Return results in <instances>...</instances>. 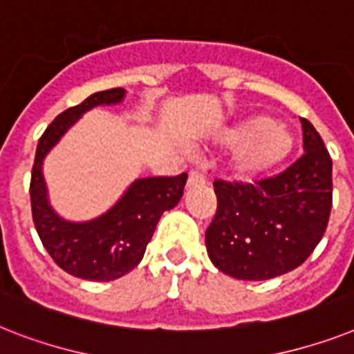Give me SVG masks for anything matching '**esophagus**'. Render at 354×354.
Here are the masks:
<instances>
[{
    "label": "esophagus",
    "mask_w": 354,
    "mask_h": 354,
    "mask_svg": "<svg viewBox=\"0 0 354 354\" xmlns=\"http://www.w3.org/2000/svg\"><path fill=\"white\" fill-rule=\"evenodd\" d=\"M202 183H205V176H203L202 172L192 171L191 174H189V182H187V185L192 187V185H202Z\"/></svg>",
    "instance_id": "1"
}]
</instances>
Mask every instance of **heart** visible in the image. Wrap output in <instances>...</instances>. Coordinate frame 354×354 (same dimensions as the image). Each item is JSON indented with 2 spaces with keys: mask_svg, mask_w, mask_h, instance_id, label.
Listing matches in <instances>:
<instances>
[{
  "mask_svg": "<svg viewBox=\"0 0 354 354\" xmlns=\"http://www.w3.org/2000/svg\"><path fill=\"white\" fill-rule=\"evenodd\" d=\"M220 143L238 149L232 160L234 174L242 180H254L277 169L291 154L295 136L271 116L254 114L223 129Z\"/></svg>",
  "mask_w": 354,
  "mask_h": 354,
  "instance_id": "heart-1",
  "label": "heart"
}]
</instances>
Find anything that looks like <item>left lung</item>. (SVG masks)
<instances>
[{
    "instance_id": "8db88e82",
    "label": "left lung",
    "mask_w": 354,
    "mask_h": 354,
    "mask_svg": "<svg viewBox=\"0 0 354 354\" xmlns=\"http://www.w3.org/2000/svg\"><path fill=\"white\" fill-rule=\"evenodd\" d=\"M304 154L277 176L254 183L214 182L216 214L207 254L238 280H269L297 269L324 236L333 205V160L301 118Z\"/></svg>"
}]
</instances>
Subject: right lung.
I'll return each mask as SVG.
<instances>
[{"label":"right lung","mask_w":354,"mask_h":354,"mask_svg":"<svg viewBox=\"0 0 354 354\" xmlns=\"http://www.w3.org/2000/svg\"><path fill=\"white\" fill-rule=\"evenodd\" d=\"M123 88L94 93L76 107L56 116L37 142L30 176L32 220L43 247L63 271L82 280L111 281L142 261L160 216L182 200L187 174L140 178L107 212L88 222H67L48 203L43 160L62 136L91 109L116 105Z\"/></svg>","instance_id":"obj_1"}]
</instances>
